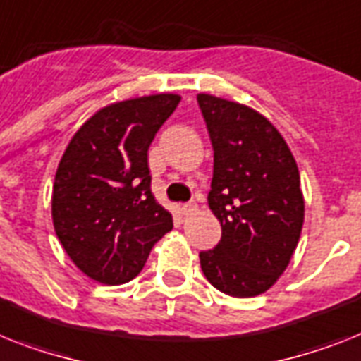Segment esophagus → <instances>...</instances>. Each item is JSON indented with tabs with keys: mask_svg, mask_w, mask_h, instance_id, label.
<instances>
[{
	"mask_svg": "<svg viewBox=\"0 0 361 361\" xmlns=\"http://www.w3.org/2000/svg\"><path fill=\"white\" fill-rule=\"evenodd\" d=\"M180 210H183L184 216H190V214H193L197 210V202H186V204H183Z\"/></svg>",
	"mask_w": 361,
	"mask_h": 361,
	"instance_id": "obj_1",
	"label": "esophagus"
}]
</instances>
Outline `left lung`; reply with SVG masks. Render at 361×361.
<instances>
[{
    "instance_id": "1",
    "label": "left lung",
    "mask_w": 361,
    "mask_h": 361,
    "mask_svg": "<svg viewBox=\"0 0 361 361\" xmlns=\"http://www.w3.org/2000/svg\"><path fill=\"white\" fill-rule=\"evenodd\" d=\"M214 147L208 204L221 240L199 255L207 281L231 297L266 293L299 243L305 197L290 147L266 116L236 101L199 94Z\"/></svg>"
}]
</instances>
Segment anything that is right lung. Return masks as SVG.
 Masks as SVG:
<instances>
[{
    "label": "right lung",
    "instance_id": "1",
    "mask_svg": "<svg viewBox=\"0 0 361 361\" xmlns=\"http://www.w3.org/2000/svg\"><path fill=\"white\" fill-rule=\"evenodd\" d=\"M178 101V94H153L103 106L62 154L53 183V227L92 281H133L154 243L173 228L171 214L151 193L147 149Z\"/></svg>",
    "mask_w": 361,
    "mask_h": 361
}]
</instances>
